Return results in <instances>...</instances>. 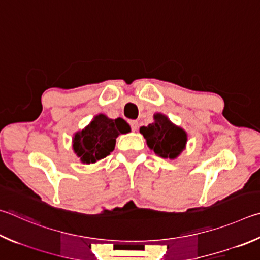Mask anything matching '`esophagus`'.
<instances>
[{"instance_id": "34e87169", "label": "esophagus", "mask_w": 260, "mask_h": 260, "mask_svg": "<svg viewBox=\"0 0 260 260\" xmlns=\"http://www.w3.org/2000/svg\"><path fill=\"white\" fill-rule=\"evenodd\" d=\"M129 125H131L132 131L135 132L136 129H138V127H139V122H138V120H129Z\"/></svg>"}]
</instances>
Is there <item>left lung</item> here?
Here are the masks:
<instances>
[{
    "instance_id": "8db88e82",
    "label": "left lung",
    "mask_w": 260,
    "mask_h": 260,
    "mask_svg": "<svg viewBox=\"0 0 260 260\" xmlns=\"http://www.w3.org/2000/svg\"><path fill=\"white\" fill-rule=\"evenodd\" d=\"M149 148L162 158L174 159L182 152L186 144V133L173 125L164 115H154V122L140 128Z\"/></svg>"
}]
</instances>
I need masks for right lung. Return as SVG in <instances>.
Wrapping results in <instances>:
<instances>
[{"mask_svg":"<svg viewBox=\"0 0 260 260\" xmlns=\"http://www.w3.org/2000/svg\"><path fill=\"white\" fill-rule=\"evenodd\" d=\"M129 131V125L121 118L109 119L99 115L86 128L76 133L73 148L83 162L93 164L109 155L115 149L117 136Z\"/></svg>","mask_w":260,"mask_h":260,"instance_id":"obj_1","label":"right lung"}]
</instances>
